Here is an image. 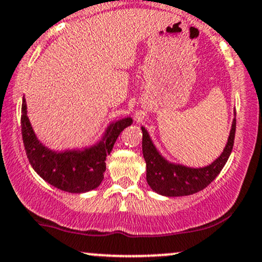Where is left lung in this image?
<instances>
[{"label": "left lung", "instance_id": "1", "mask_svg": "<svg viewBox=\"0 0 262 262\" xmlns=\"http://www.w3.org/2000/svg\"><path fill=\"white\" fill-rule=\"evenodd\" d=\"M235 116V112H234ZM236 119L231 122V128L223 151L209 165L202 167L186 166L179 162L167 160L156 149L149 132L141 125L143 133V155L146 162V182L152 191L165 197L189 196L206 188L224 167L233 150L235 137Z\"/></svg>", "mask_w": 262, "mask_h": 262}]
</instances>
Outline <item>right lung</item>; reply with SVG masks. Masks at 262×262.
I'll return each instance as SVG.
<instances>
[{"mask_svg":"<svg viewBox=\"0 0 262 262\" xmlns=\"http://www.w3.org/2000/svg\"><path fill=\"white\" fill-rule=\"evenodd\" d=\"M26 98L22 101V137L32 167L44 181L70 193H85L101 185L106 159L123 129L133 123L132 117L111 122L96 143L82 148L54 150L38 139L28 118Z\"/></svg>","mask_w":262,"mask_h":262,"instance_id":"add662e5","label":"right lung"}]
</instances>
